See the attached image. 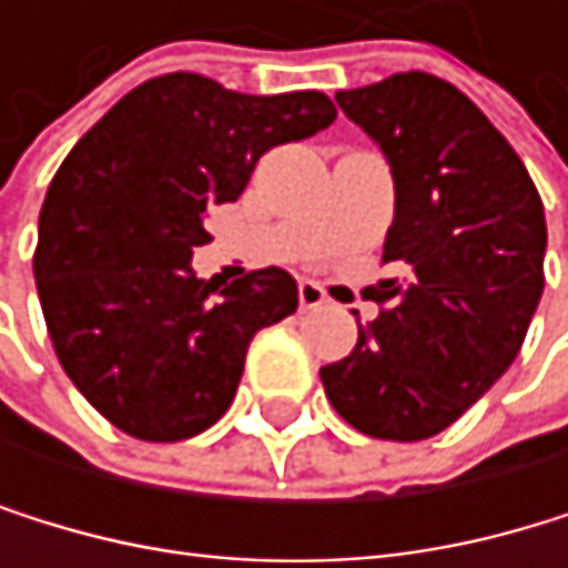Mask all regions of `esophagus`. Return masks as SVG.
I'll use <instances>...</instances> for the list:
<instances>
[{
  "label": "esophagus",
  "mask_w": 568,
  "mask_h": 568,
  "mask_svg": "<svg viewBox=\"0 0 568 568\" xmlns=\"http://www.w3.org/2000/svg\"><path fill=\"white\" fill-rule=\"evenodd\" d=\"M323 303H326V293H323L320 282L300 278V306H303V310H316V306H323Z\"/></svg>",
  "instance_id": "obj_1"
}]
</instances>
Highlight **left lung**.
Returning <instances> with one entry per match:
<instances>
[{
  "label": "left lung",
  "mask_w": 568,
  "mask_h": 568,
  "mask_svg": "<svg viewBox=\"0 0 568 568\" xmlns=\"http://www.w3.org/2000/svg\"><path fill=\"white\" fill-rule=\"evenodd\" d=\"M392 166L395 221L371 286L378 320L320 367L354 429L416 443L443 433L511 367L545 290V207L480 108L453 84L408 71L337 91ZM357 316V310H354Z\"/></svg>",
  "instance_id": "obj_1"
}]
</instances>
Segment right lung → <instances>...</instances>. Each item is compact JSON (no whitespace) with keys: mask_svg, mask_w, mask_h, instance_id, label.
I'll return each instance as SVG.
<instances>
[{"mask_svg":"<svg viewBox=\"0 0 568 568\" xmlns=\"http://www.w3.org/2000/svg\"><path fill=\"white\" fill-rule=\"evenodd\" d=\"M334 119L320 91L242 94L176 71L129 91L60 163L37 293L63 371L112 426L176 443L227 412L252 337L296 313L300 293L275 265L224 286L197 278L193 248L272 145Z\"/></svg>","mask_w":568,"mask_h":568,"instance_id":"1","label":"right lung"}]
</instances>
